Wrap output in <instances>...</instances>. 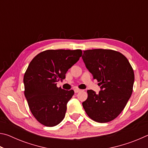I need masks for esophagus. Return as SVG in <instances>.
Listing matches in <instances>:
<instances>
[{"label":"esophagus","mask_w":148,"mask_h":148,"mask_svg":"<svg viewBox=\"0 0 148 148\" xmlns=\"http://www.w3.org/2000/svg\"><path fill=\"white\" fill-rule=\"evenodd\" d=\"M80 91H81V89H77V88L74 89V92H79Z\"/></svg>","instance_id":"obj_1"}]
</instances>
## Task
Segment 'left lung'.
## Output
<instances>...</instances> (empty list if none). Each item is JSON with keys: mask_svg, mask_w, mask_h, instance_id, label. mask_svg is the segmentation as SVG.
<instances>
[{"mask_svg": "<svg viewBox=\"0 0 148 148\" xmlns=\"http://www.w3.org/2000/svg\"><path fill=\"white\" fill-rule=\"evenodd\" d=\"M82 59L101 89L98 94L87 90L88 97L82 103L85 111L95 121H111L121 114L131 96L133 69L123 55L112 49L86 50Z\"/></svg>", "mask_w": 148, "mask_h": 148, "instance_id": "1", "label": "left lung"}]
</instances>
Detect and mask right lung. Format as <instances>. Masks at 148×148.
<instances>
[{
    "label": "right lung",
    "mask_w": 148,
    "mask_h": 148,
    "mask_svg": "<svg viewBox=\"0 0 148 148\" xmlns=\"http://www.w3.org/2000/svg\"><path fill=\"white\" fill-rule=\"evenodd\" d=\"M81 49H48L35 56L23 77L25 96L32 114L41 124L54 127L64 119L73 90L57 87V82L82 56Z\"/></svg>",
    "instance_id": "obj_1"
}]
</instances>
